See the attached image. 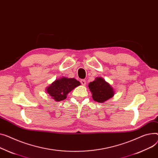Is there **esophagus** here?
<instances>
[{"instance_id":"34e87169","label":"esophagus","mask_w":158,"mask_h":158,"mask_svg":"<svg viewBox=\"0 0 158 158\" xmlns=\"http://www.w3.org/2000/svg\"><path fill=\"white\" fill-rule=\"evenodd\" d=\"M81 83L82 85L85 86V85H86V81L85 79H82V80H81Z\"/></svg>"}]
</instances>
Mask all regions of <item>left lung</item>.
<instances>
[{
	"instance_id": "obj_1",
	"label": "left lung",
	"mask_w": 158,
	"mask_h": 158,
	"mask_svg": "<svg viewBox=\"0 0 158 158\" xmlns=\"http://www.w3.org/2000/svg\"><path fill=\"white\" fill-rule=\"evenodd\" d=\"M88 87L93 99L97 102L103 103L114 94L112 87L102 77H97L94 81L89 82Z\"/></svg>"
}]
</instances>
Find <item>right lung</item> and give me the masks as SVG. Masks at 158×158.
Segmentation results:
<instances>
[{
  "label": "right lung",
  "mask_w": 158,
  "mask_h": 158,
  "mask_svg": "<svg viewBox=\"0 0 158 158\" xmlns=\"http://www.w3.org/2000/svg\"><path fill=\"white\" fill-rule=\"evenodd\" d=\"M79 85L80 82L76 79L64 77L52 82L46 88V91L56 102H60L65 100L67 94Z\"/></svg>",
  "instance_id": "add662e5"
}]
</instances>
